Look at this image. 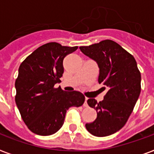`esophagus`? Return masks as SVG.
<instances>
[{
    "label": "esophagus",
    "mask_w": 154,
    "mask_h": 154,
    "mask_svg": "<svg viewBox=\"0 0 154 154\" xmlns=\"http://www.w3.org/2000/svg\"><path fill=\"white\" fill-rule=\"evenodd\" d=\"M87 100H88V98L87 97H85V102H84V107H88V104H87Z\"/></svg>",
    "instance_id": "esophagus-1"
}]
</instances>
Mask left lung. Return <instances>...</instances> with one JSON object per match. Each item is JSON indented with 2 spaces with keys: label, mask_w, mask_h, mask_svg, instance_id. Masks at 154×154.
Wrapping results in <instances>:
<instances>
[{
  "label": "left lung",
  "mask_w": 154,
  "mask_h": 154,
  "mask_svg": "<svg viewBox=\"0 0 154 154\" xmlns=\"http://www.w3.org/2000/svg\"><path fill=\"white\" fill-rule=\"evenodd\" d=\"M85 55L96 61L98 82L107 89L100 102L87 103L97 112L96 120L85 128L94 136L106 137L122 129L129 119L141 93V73L134 57L120 45L105 40L89 46H81Z\"/></svg>",
  "instance_id": "8db88e82"
}]
</instances>
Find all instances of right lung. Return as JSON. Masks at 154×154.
<instances>
[{
	"instance_id": "obj_1",
	"label": "right lung",
	"mask_w": 154,
	"mask_h": 154,
	"mask_svg": "<svg viewBox=\"0 0 154 154\" xmlns=\"http://www.w3.org/2000/svg\"><path fill=\"white\" fill-rule=\"evenodd\" d=\"M77 47L57 42L43 45L20 64L16 80L15 101L23 121L34 134L49 136L62 127L69 108L80 107L85 96L78 91H63L60 83L63 60Z\"/></svg>"
}]
</instances>
